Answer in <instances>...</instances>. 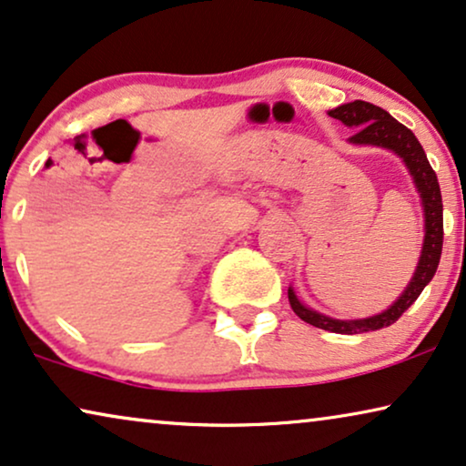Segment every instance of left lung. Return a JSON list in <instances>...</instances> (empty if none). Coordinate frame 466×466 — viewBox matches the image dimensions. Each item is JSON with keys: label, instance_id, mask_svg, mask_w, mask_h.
I'll use <instances>...</instances> for the list:
<instances>
[{"label": "left lung", "instance_id": "1", "mask_svg": "<svg viewBox=\"0 0 466 466\" xmlns=\"http://www.w3.org/2000/svg\"><path fill=\"white\" fill-rule=\"evenodd\" d=\"M332 119H339L343 126L356 129L350 138L351 145L356 147H380L388 148L394 155H399L402 164L407 166L409 175L413 178L415 189H418L421 200V213H424V243H421L420 259L415 266V272L411 281L396 300L390 305L386 311L370 315V318L362 319H334L328 315L315 311V309L302 305L298 300L294 288L289 285L288 298L294 313L307 324L321 330L337 332V334H362L370 330H380V328L392 326L409 307L418 300L421 289L435 277L439 259H441L443 249V202H441V189H439V181L435 170L428 164V157L424 148L415 138L411 129H407L402 123L394 119L386 110L375 106L370 102H356L340 104V106L328 110Z\"/></svg>", "mask_w": 466, "mask_h": 466}]
</instances>
